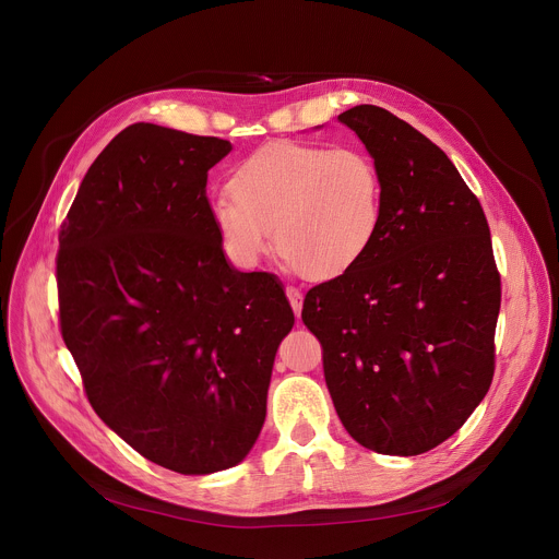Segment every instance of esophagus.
<instances>
[{"mask_svg":"<svg viewBox=\"0 0 559 559\" xmlns=\"http://www.w3.org/2000/svg\"><path fill=\"white\" fill-rule=\"evenodd\" d=\"M285 294H287V298H289V305H292L294 313L300 316V311H302V294H300L296 287H287Z\"/></svg>","mask_w":559,"mask_h":559,"instance_id":"esophagus-1","label":"esophagus"}]
</instances>
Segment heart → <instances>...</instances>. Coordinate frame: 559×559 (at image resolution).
Instances as JSON below:
<instances>
[{"label":"heart","mask_w":559,"mask_h":559,"mask_svg":"<svg viewBox=\"0 0 559 559\" xmlns=\"http://www.w3.org/2000/svg\"><path fill=\"white\" fill-rule=\"evenodd\" d=\"M229 197L212 203L218 241L238 267H254L274 248L300 276L334 281L378 241L384 181L360 145L274 141L238 164Z\"/></svg>","instance_id":"b5f03b06"}]
</instances>
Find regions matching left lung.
<instances>
[{
    "instance_id": "obj_1",
    "label": "left lung",
    "mask_w": 559,
    "mask_h": 559,
    "mask_svg": "<svg viewBox=\"0 0 559 559\" xmlns=\"http://www.w3.org/2000/svg\"><path fill=\"white\" fill-rule=\"evenodd\" d=\"M384 181V223L345 276L316 285L302 323L349 436L384 455L451 438L496 371L500 272L477 197L423 132L378 106L338 115Z\"/></svg>"
}]
</instances>
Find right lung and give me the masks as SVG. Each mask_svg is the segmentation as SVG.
I'll return each mask as SVG.
<instances>
[{
	"mask_svg": "<svg viewBox=\"0 0 559 559\" xmlns=\"http://www.w3.org/2000/svg\"><path fill=\"white\" fill-rule=\"evenodd\" d=\"M218 136L132 123L95 158L61 223L59 328L97 416L150 462H241L294 311L274 274L223 254L207 170Z\"/></svg>",
	"mask_w": 559,
	"mask_h": 559,
	"instance_id": "obj_1",
	"label": "right lung"
}]
</instances>
